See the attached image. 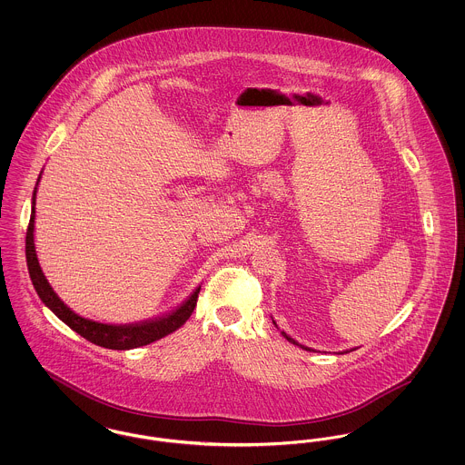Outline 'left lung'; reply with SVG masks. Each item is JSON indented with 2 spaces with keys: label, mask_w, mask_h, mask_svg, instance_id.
Wrapping results in <instances>:
<instances>
[{
  "label": "left lung",
  "mask_w": 465,
  "mask_h": 465,
  "mask_svg": "<svg viewBox=\"0 0 465 465\" xmlns=\"http://www.w3.org/2000/svg\"><path fill=\"white\" fill-rule=\"evenodd\" d=\"M273 324H275V321H273ZM277 326V324H275ZM282 336L288 340V341H291V343H294V345H298V347H302V349H305V351H310V349H307V347H303V345H300V343H296L292 338H289L288 334L286 332L282 331Z\"/></svg>",
  "instance_id": "1"
}]
</instances>
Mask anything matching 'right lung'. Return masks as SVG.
<instances>
[{
    "mask_svg": "<svg viewBox=\"0 0 465 465\" xmlns=\"http://www.w3.org/2000/svg\"><path fill=\"white\" fill-rule=\"evenodd\" d=\"M35 203H36V190L33 193L31 220H29L27 232H25V262H27L29 277H31L33 286L36 289V292L42 298L45 305L52 310L63 322H66L73 331L82 334L85 340H89L90 343H95L99 347L111 349V351H129V349H137V347L153 343L156 340L176 331L190 319L192 312L197 307L200 288L195 289V292L173 313L155 319V321H150V322L133 324V326H110V324L94 322V321L80 317L73 310L67 309L66 305L59 300V296L54 292V289L50 288V284L45 279L44 272L40 268V263H38V258H36L35 239H33Z\"/></svg>",
    "mask_w": 465,
    "mask_h": 465,
    "instance_id": "right-lung-1",
    "label": "right lung"
}]
</instances>
